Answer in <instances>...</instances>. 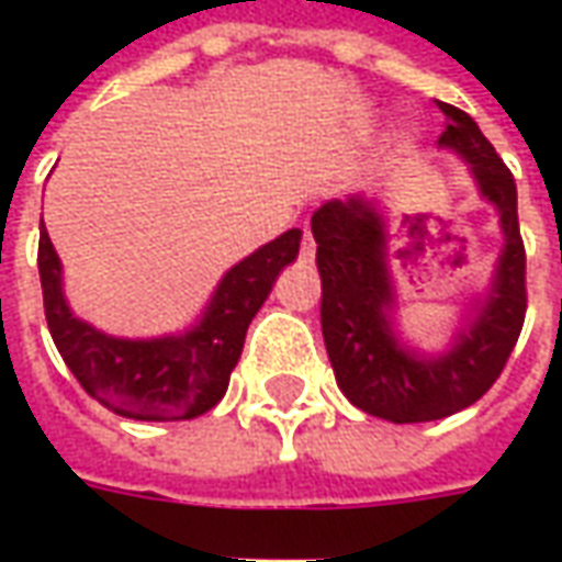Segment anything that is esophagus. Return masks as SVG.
<instances>
[{"label":"esophagus","mask_w":562,"mask_h":562,"mask_svg":"<svg viewBox=\"0 0 562 562\" xmlns=\"http://www.w3.org/2000/svg\"><path fill=\"white\" fill-rule=\"evenodd\" d=\"M316 256V240H313V232H310V225H304V237H301V258H310Z\"/></svg>","instance_id":"esophagus-1"}]
</instances>
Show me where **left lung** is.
<instances>
[{
  "label": "left lung",
  "instance_id": "obj_1",
  "mask_svg": "<svg viewBox=\"0 0 562 562\" xmlns=\"http://www.w3.org/2000/svg\"><path fill=\"white\" fill-rule=\"evenodd\" d=\"M439 111L448 116L439 144L470 161L506 234L491 292L446 355L424 358L406 349L391 328L394 285L376 204L352 195L313 213L322 337L337 385L358 409L394 424L436 422L479 401L503 373L527 313V252L515 177L467 111L446 102H439Z\"/></svg>",
  "mask_w": 562,
  "mask_h": 562
}]
</instances>
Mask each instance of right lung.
I'll return each mask as SVG.
<instances>
[{
	"instance_id": "add662e5",
	"label": "right lung",
	"mask_w": 562,
	"mask_h": 562,
	"mask_svg": "<svg viewBox=\"0 0 562 562\" xmlns=\"http://www.w3.org/2000/svg\"><path fill=\"white\" fill-rule=\"evenodd\" d=\"M301 228H289L222 277L195 328L177 337L120 340L71 316L50 237H38L44 316L56 349L83 391L111 413L138 422H186L213 409L244 352L246 328L285 265L297 258Z\"/></svg>"
}]
</instances>
